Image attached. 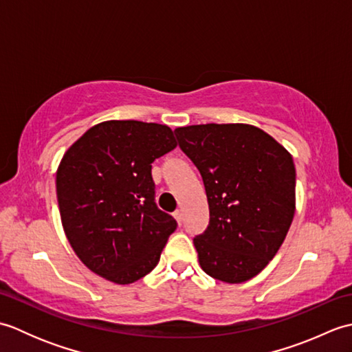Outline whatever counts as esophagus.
<instances>
[{"mask_svg":"<svg viewBox=\"0 0 352 352\" xmlns=\"http://www.w3.org/2000/svg\"><path fill=\"white\" fill-rule=\"evenodd\" d=\"M174 218H175L178 226H182V223H183V213H182V210H177V212L174 213Z\"/></svg>","mask_w":352,"mask_h":352,"instance_id":"34e87169","label":"esophagus"}]
</instances>
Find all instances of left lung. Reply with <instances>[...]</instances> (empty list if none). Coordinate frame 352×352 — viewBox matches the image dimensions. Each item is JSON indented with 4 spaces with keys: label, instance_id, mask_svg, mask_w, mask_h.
<instances>
[{
    "label": "left lung",
    "instance_id": "8db88e82",
    "mask_svg": "<svg viewBox=\"0 0 352 352\" xmlns=\"http://www.w3.org/2000/svg\"><path fill=\"white\" fill-rule=\"evenodd\" d=\"M203 177L210 221L193 239L201 269L239 284L267 266L295 214L292 154L250 124H201L174 130Z\"/></svg>",
    "mask_w": 352,
    "mask_h": 352
}]
</instances>
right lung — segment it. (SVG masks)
<instances>
[{
	"instance_id": "add662e5",
	"label": "right lung",
	"mask_w": 352,
	"mask_h": 352,
	"mask_svg": "<svg viewBox=\"0 0 352 352\" xmlns=\"http://www.w3.org/2000/svg\"><path fill=\"white\" fill-rule=\"evenodd\" d=\"M177 146L168 125L104 121L66 149L56 174L63 231L83 265L131 284L159 263L175 219L154 203L151 163Z\"/></svg>"
}]
</instances>
